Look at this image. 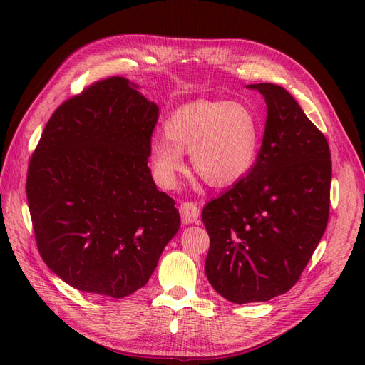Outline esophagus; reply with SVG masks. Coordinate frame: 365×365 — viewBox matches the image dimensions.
Returning <instances> with one entry per match:
<instances>
[{"label": "esophagus", "instance_id": "esophagus-1", "mask_svg": "<svg viewBox=\"0 0 365 365\" xmlns=\"http://www.w3.org/2000/svg\"><path fill=\"white\" fill-rule=\"evenodd\" d=\"M178 212H180L182 221L185 224H191V222L199 221L200 210L195 202H183L180 207H178Z\"/></svg>", "mask_w": 365, "mask_h": 365}]
</instances>
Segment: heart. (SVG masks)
Listing matches in <instances>:
<instances>
[{"instance_id": "obj_1", "label": "heart", "mask_w": 365, "mask_h": 365, "mask_svg": "<svg viewBox=\"0 0 365 365\" xmlns=\"http://www.w3.org/2000/svg\"><path fill=\"white\" fill-rule=\"evenodd\" d=\"M166 135L149 144L153 175L163 188H175L190 152L192 169L212 187H230L252 173L263 144V122L250 105L196 100L177 108L165 122Z\"/></svg>"}]
</instances>
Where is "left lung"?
<instances>
[{"label": "left lung", "mask_w": 365, "mask_h": 365, "mask_svg": "<svg viewBox=\"0 0 365 365\" xmlns=\"http://www.w3.org/2000/svg\"><path fill=\"white\" fill-rule=\"evenodd\" d=\"M267 103L252 173L202 210L210 237L208 282L237 304L289 292L311 260L329 218L327 138L277 84H250Z\"/></svg>", "instance_id": "left-lung-1"}]
</instances>
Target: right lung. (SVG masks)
I'll return each instance as SVG.
<instances>
[{"label":"right lung","instance_id":"right-lung-1","mask_svg":"<svg viewBox=\"0 0 365 365\" xmlns=\"http://www.w3.org/2000/svg\"><path fill=\"white\" fill-rule=\"evenodd\" d=\"M157 120L135 83L111 76L46 122L28 166V207L41 257L75 289L128 297L180 227L147 166Z\"/></svg>","mask_w":365,"mask_h":365}]
</instances>
